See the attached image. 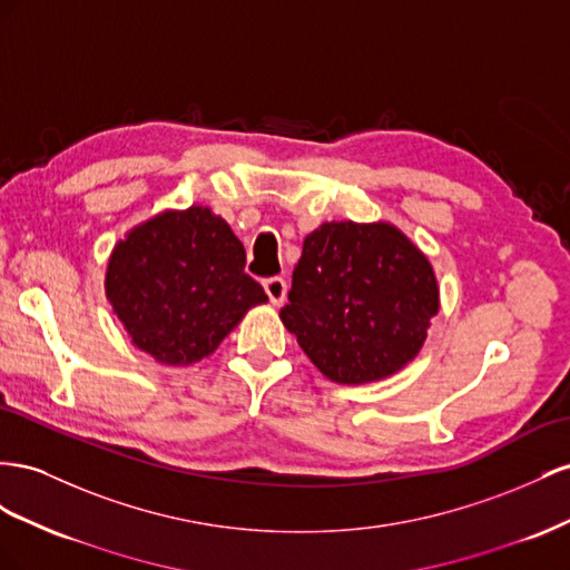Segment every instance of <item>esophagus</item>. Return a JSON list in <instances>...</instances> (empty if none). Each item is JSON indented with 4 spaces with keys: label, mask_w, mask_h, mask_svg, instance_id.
<instances>
[{
    "label": "esophagus",
    "mask_w": 570,
    "mask_h": 570,
    "mask_svg": "<svg viewBox=\"0 0 570 570\" xmlns=\"http://www.w3.org/2000/svg\"><path fill=\"white\" fill-rule=\"evenodd\" d=\"M265 286V294L269 298L272 305H282L284 298H286V282L282 279V276H269V279L263 282Z\"/></svg>",
    "instance_id": "34e87169"
}]
</instances>
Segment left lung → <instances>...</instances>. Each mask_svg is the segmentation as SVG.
<instances>
[{
  "mask_svg": "<svg viewBox=\"0 0 570 570\" xmlns=\"http://www.w3.org/2000/svg\"><path fill=\"white\" fill-rule=\"evenodd\" d=\"M439 313L430 257L392 222H324L303 240L284 327L324 377L367 384L396 375Z\"/></svg>",
  "mask_w": 570,
  "mask_h": 570,
  "instance_id": "1",
  "label": "left lung"
}]
</instances>
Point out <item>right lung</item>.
Returning <instances> with one entry per match:
<instances>
[{"label": "right lung", "mask_w": 570, "mask_h": 570, "mask_svg": "<svg viewBox=\"0 0 570 570\" xmlns=\"http://www.w3.org/2000/svg\"><path fill=\"white\" fill-rule=\"evenodd\" d=\"M246 248L205 205L161 209L114 246L105 294L131 344L161 365L186 367L213 355L265 288Z\"/></svg>", "instance_id": "obj_1"}]
</instances>
